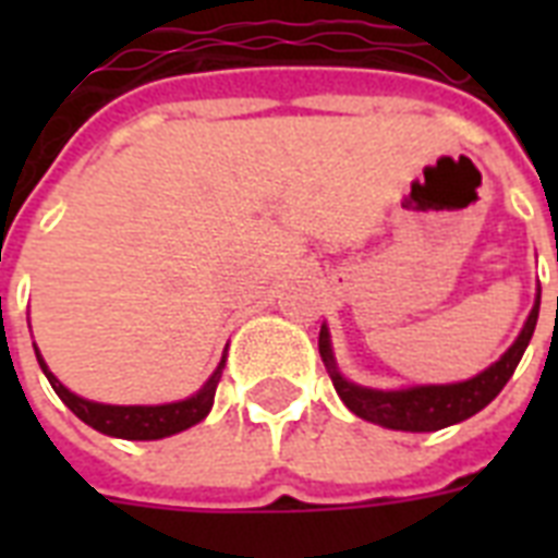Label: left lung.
Segmentation results:
<instances>
[{
    "mask_svg": "<svg viewBox=\"0 0 558 558\" xmlns=\"http://www.w3.org/2000/svg\"><path fill=\"white\" fill-rule=\"evenodd\" d=\"M538 304H542V289H538L536 306H533V313H530L515 344L495 365L486 367L484 373H477L475 379L458 381V385H423V388L408 390L362 388V385H353V381L344 379L336 362H332L327 327H322L318 350H322L324 365L330 371L332 388L353 414L373 425H381V428H393V432H437V428H446V425L463 423V420L477 414L481 408L489 405L501 393L504 385L510 381V376L519 367L530 339H533V330H536L538 322Z\"/></svg>",
    "mask_w": 558,
    "mask_h": 558,
    "instance_id": "8db88e82",
    "label": "left lung"
}]
</instances>
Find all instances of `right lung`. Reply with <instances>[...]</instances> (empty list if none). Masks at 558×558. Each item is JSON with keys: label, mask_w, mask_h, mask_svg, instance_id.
<instances>
[{"label": "right lung", "mask_w": 558, "mask_h": 558, "mask_svg": "<svg viewBox=\"0 0 558 558\" xmlns=\"http://www.w3.org/2000/svg\"><path fill=\"white\" fill-rule=\"evenodd\" d=\"M37 362L48 376V381H51V388L57 390V397L72 408L74 416H81L83 423L92 425L95 432L121 437V440H161V437L185 432V428L196 425L199 420H205V414L214 405L219 371H222V365H219L217 373L208 379V385L196 397L182 399V402H170V405H100V402H89V399L77 397L69 388H63L54 373L48 371L39 353Z\"/></svg>", "instance_id": "add662e5"}]
</instances>
